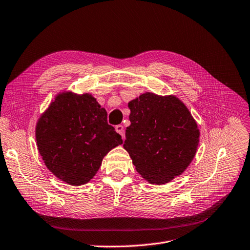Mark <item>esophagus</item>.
Returning a JSON list of instances; mask_svg holds the SVG:
<instances>
[{"label": "esophagus", "mask_w": 250, "mask_h": 250, "mask_svg": "<svg viewBox=\"0 0 250 250\" xmlns=\"http://www.w3.org/2000/svg\"><path fill=\"white\" fill-rule=\"evenodd\" d=\"M116 131L121 135V137L124 138L125 137V130H124V126L123 125H117L116 126Z\"/></svg>", "instance_id": "esophagus-1"}]
</instances>
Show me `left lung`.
I'll return each instance as SVG.
<instances>
[{
  "label": "left lung",
  "mask_w": 250,
  "mask_h": 250,
  "mask_svg": "<svg viewBox=\"0 0 250 250\" xmlns=\"http://www.w3.org/2000/svg\"><path fill=\"white\" fill-rule=\"evenodd\" d=\"M130 126L124 148L150 184L164 185L183 173L195 156L199 130L176 97L146 93L128 103Z\"/></svg>",
  "instance_id": "left-lung-1"
}]
</instances>
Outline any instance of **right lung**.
<instances>
[{"label": "right lung", "mask_w": 250, "mask_h": 250, "mask_svg": "<svg viewBox=\"0 0 250 250\" xmlns=\"http://www.w3.org/2000/svg\"><path fill=\"white\" fill-rule=\"evenodd\" d=\"M36 142L48 169L72 186L92 179L108 151L123 143L95 98L71 93L58 95L41 117Z\"/></svg>", "instance_id": "obj_1"}]
</instances>
